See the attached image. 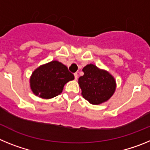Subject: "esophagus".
<instances>
[{
	"label": "esophagus",
	"instance_id": "esophagus-1",
	"mask_svg": "<svg viewBox=\"0 0 150 150\" xmlns=\"http://www.w3.org/2000/svg\"><path fill=\"white\" fill-rule=\"evenodd\" d=\"M74 78H75V79H78V74H77V73H75V74H74Z\"/></svg>",
	"mask_w": 150,
	"mask_h": 150
}]
</instances>
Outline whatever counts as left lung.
Returning a JSON list of instances; mask_svg holds the SVG:
<instances>
[{"label": "left lung", "mask_w": 150, "mask_h": 150, "mask_svg": "<svg viewBox=\"0 0 150 150\" xmlns=\"http://www.w3.org/2000/svg\"><path fill=\"white\" fill-rule=\"evenodd\" d=\"M83 71L84 75L79 78L78 83L83 98L94 105L103 104L109 100L116 88L113 76L93 64L85 66Z\"/></svg>", "instance_id": "obj_1"}]
</instances>
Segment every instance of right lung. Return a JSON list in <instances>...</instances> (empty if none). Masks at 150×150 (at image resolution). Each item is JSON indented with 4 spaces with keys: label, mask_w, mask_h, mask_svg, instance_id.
Returning <instances> with one entry per match:
<instances>
[{
    "label": "right lung",
    "mask_w": 150,
    "mask_h": 150,
    "mask_svg": "<svg viewBox=\"0 0 150 150\" xmlns=\"http://www.w3.org/2000/svg\"><path fill=\"white\" fill-rule=\"evenodd\" d=\"M74 79L67 66L58 61L42 64L33 71L30 77V89L36 96L52 98L62 92L64 85Z\"/></svg>",
    "instance_id": "1"
}]
</instances>
